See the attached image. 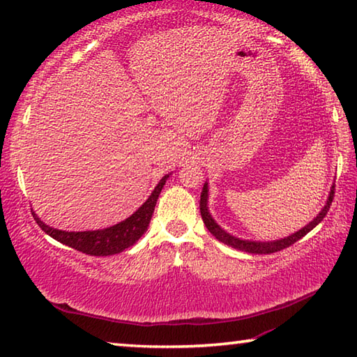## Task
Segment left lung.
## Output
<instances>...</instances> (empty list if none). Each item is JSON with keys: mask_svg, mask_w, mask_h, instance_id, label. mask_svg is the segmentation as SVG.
<instances>
[{"mask_svg": "<svg viewBox=\"0 0 357 357\" xmlns=\"http://www.w3.org/2000/svg\"><path fill=\"white\" fill-rule=\"evenodd\" d=\"M208 192H209L208 183H204L203 190H202V197H200V213H202V219L204 222V225H206V228L209 229V233L213 234L215 239H219L220 243L233 247V249L249 252V253H274V252H279L282 249H287V247L294 244L296 241L304 238L307 233L312 231V229L324 219L331 208L332 198H334V185H332L329 197H328V202H326L324 208L319 211V214L310 223H307L304 228H301L299 231L293 233L291 236H287L283 239H275V241H247V239H241V238L233 236V234H229L225 231V229L220 228V225H217V222L213 219V215H211L209 209H208V197H209Z\"/></svg>", "mask_w": 357, "mask_h": 357, "instance_id": "left-lung-1", "label": "left lung"}]
</instances>
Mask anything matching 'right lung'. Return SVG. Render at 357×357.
I'll list each match as a JSON object with an SVG mask.
<instances>
[{
  "label": "right lung",
  "instance_id": "right-lung-1",
  "mask_svg": "<svg viewBox=\"0 0 357 357\" xmlns=\"http://www.w3.org/2000/svg\"><path fill=\"white\" fill-rule=\"evenodd\" d=\"M168 176H170V174H165V176L159 181V184L154 187V190L149 195L148 200L144 202L134 214L128 217L126 220L116 223V225L104 229H93V231H64V229H56L45 225L33 209L31 213L34 220L38 222V225L44 229L48 236L56 239L58 243L69 245L78 252L86 253V255H114V253H119L129 249L130 245H134L137 241L143 236L144 231H146L151 217H153L154 213L157 198H159L162 189H164Z\"/></svg>",
  "mask_w": 357,
  "mask_h": 357
}]
</instances>
